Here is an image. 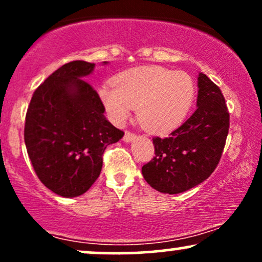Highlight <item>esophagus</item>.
Listing matches in <instances>:
<instances>
[{
  "label": "esophagus",
  "mask_w": 262,
  "mask_h": 262,
  "mask_svg": "<svg viewBox=\"0 0 262 262\" xmlns=\"http://www.w3.org/2000/svg\"><path fill=\"white\" fill-rule=\"evenodd\" d=\"M135 137H137V135H135L134 133H132V132H125V134H124V137H123V140L125 141V143H129V141H132L133 139H135Z\"/></svg>",
  "instance_id": "esophagus-1"
}]
</instances>
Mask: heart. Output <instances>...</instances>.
Returning <instances> with one entry per match:
<instances>
[{"label": "heart", "mask_w": 262, "mask_h": 262, "mask_svg": "<svg viewBox=\"0 0 262 262\" xmlns=\"http://www.w3.org/2000/svg\"><path fill=\"white\" fill-rule=\"evenodd\" d=\"M100 97L114 123L121 124L137 108L141 127L166 133L185 121L194 100V83L183 71L162 66H143L116 77L101 87Z\"/></svg>", "instance_id": "1"}]
</instances>
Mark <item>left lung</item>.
<instances>
[{
	"instance_id": "1",
	"label": "left lung",
	"mask_w": 262,
	"mask_h": 262,
	"mask_svg": "<svg viewBox=\"0 0 262 262\" xmlns=\"http://www.w3.org/2000/svg\"><path fill=\"white\" fill-rule=\"evenodd\" d=\"M197 110L167 138H152L155 156L141 167L145 181L176 194L208 179L221 160L229 132V112L221 89L198 75Z\"/></svg>"
}]
</instances>
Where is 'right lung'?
<instances>
[{
	"mask_svg": "<svg viewBox=\"0 0 262 262\" xmlns=\"http://www.w3.org/2000/svg\"><path fill=\"white\" fill-rule=\"evenodd\" d=\"M93 68L82 60L62 65L35 90L27 110L25 143L33 169L62 197L89 191L104 150L124 135L107 121L100 96L85 80Z\"/></svg>",
	"mask_w": 262,
	"mask_h": 262,
	"instance_id": "right-lung-1",
	"label": "right lung"
}]
</instances>
